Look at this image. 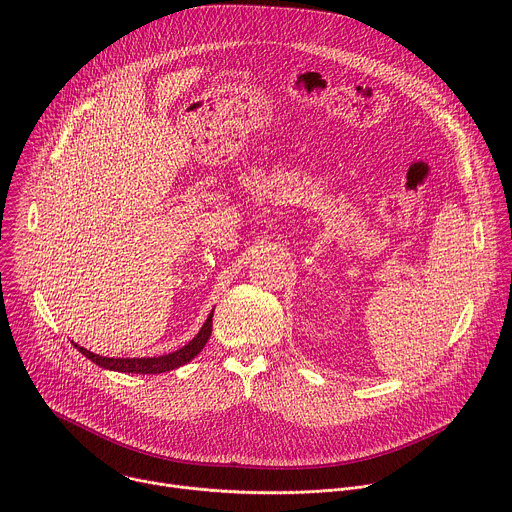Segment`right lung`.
<instances>
[{"instance_id": "obj_1", "label": "right lung", "mask_w": 512, "mask_h": 512, "mask_svg": "<svg viewBox=\"0 0 512 512\" xmlns=\"http://www.w3.org/2000/svg\"><path fill=\"white\" fill-rule=\"evenodd\" d=\"M214 312V310H212ZM212 332V314L208 316V320L204 322V326L200 328V332L180 350L172 352V354H164V356H154V358H107V356H99L79 344H75L79 348V352H83L89 360H93L95 364L109 371H119V373H135V375H160V373H168L174 371L182 364L190 362L208 342Z\"/></svg>"}]
</instances>
